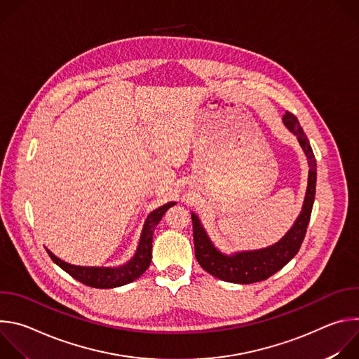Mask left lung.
Here are the masks:
<instances>
[{
  "mask_svg": "<svg viewBox=\"0 0 359 359\" xmlns=\"http://www.w3.org/2000/svg\"><path fill=\"white\" fill-rule=\"evenodd\" d=\"M283 122L288 128V130L297 136L306 159H309V186H306L302 210L294 226L278 243L262 250L241 251L231 255L223 254L213 245L198 217L191 213L196 259L204 271H208L216 278L234 284H251L267 280L278 270H281L294 257L302 244L306 227H309L310 223L316 197L317 162L310 140L305 136L295 115H292L291 112H285V115L283 116Z\"/></svg>",
  "mask_w": 359,
  "mask_h": 359,
  "instance_id": "left-lung-1",
  "label": "left lung"
}]
</instances>
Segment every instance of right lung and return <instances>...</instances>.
I'll return each instance as SVG.
<instances>
[{
    "label": "right lung",
    "mask_w": 359,
    "mask_h": 359,
    "mask_svg": "<svg viewBox=\"0 0 359 359\" xmlns=\"http://www.w3.org/2000/svg\"><path fill=\"white\" fill-rule=\"evenodd\" d=\"M175 201L163 204L162 208L153 210L143 226L139 245L133 257L123 266L119 267H81L74 266L62 262L46 248V252L53 262L60 266L64 271H67L71 277L78 280L79 283L93 287V288H115L125 284H129L139 278L150 266L151 262V241H153V231L162 220V216L166 213L168 209L175 206Z\"/></svg>",
    "instance_id": "obj_1"
}]
</instances>
